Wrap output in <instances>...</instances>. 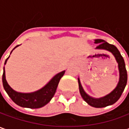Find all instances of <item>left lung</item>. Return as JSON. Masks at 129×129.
I'll return each instance as SVG.
<instances>
[{"label": "left lung", "mask_w": 129, "mask_h": 129, "mask_svg": "<svg viewBox=\"0 0 129 129\" xmlns=\"http://www.w3.org/2000/svg\"><path fill=\"white\" fill-rule=\"evenodd\" d=\"M95 43L98 44L96 49H101L108 50V51L111 52L114 55V57H116L117 62L118 63V69H119V73H120L119 82L118 83L116 87L110 94H108L106 96L101 98H98V99H95V98H92L89 95H87L85 92V91L83 90L82 85L80 82V80L78 79L79 89H80V92L82 98L90 106L95 107V108H103V107H106L108 106H110V105L115 103L120 98V97L121 96L122 93L125 89V87L126 85L127 72L126 66H125L124 59L116 47L113 44L106 42V41H104L103 39H95Z\"/></svg>", "instance_id": "1"}]
</instances>
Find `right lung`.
Segmentation results:
<instances>
[{
	"label": "right lung",
	"mask_w": 129,
	"mask_h": 129,
	"mask_svg": "<svg viewBox=\"0 0 129 129\" xmlns=\"http://www.w3.org/2000/svg\"><path fill=\"white\" fill-rule=\"evenodd\" d=\"M18 46L16 47H17ZM8 57L7 58V59H8ZM7 59L5 62V64H6ZM64 72L65 71H62L58 73L45 86L38 91L31 93H21L13 90L8 85L6 80L5 67H3V74L2 77L3 85L8 96L18 106L24 108H39L47 105L51 101V99L53 98L56 92L59 82L62 76L64 75Z\"/></svg>",
	"instance_id": "right-lung-1"
}]
</instances>
